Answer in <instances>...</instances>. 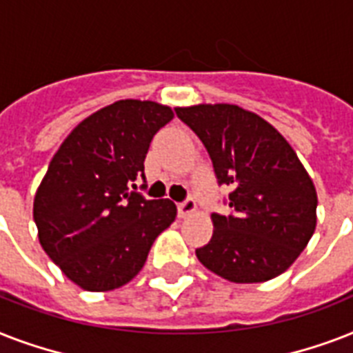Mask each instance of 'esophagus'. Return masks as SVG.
Segmentation results:
<instances>
[{"mask_svg":"<svg viewBox=\"0 0 353 353\" xmlns=\"http://www.w3.org/2000/svg\"><path fill=\"white\" fill-rule=\"evenodd\" d=\"M194 210H196V199L194 198L183 199L181 203L177 205V212H179V216H181V218H187V216H190Z\"/></svg>","mask_w":353,"mask_h":353,"instance_id":"obj_1","label":"esophagus"}]
</instances>
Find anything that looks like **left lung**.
Returning a JSON list of instances; mask_svg holds the SVG:
<instances>
[{
  "instance_id": "1",
  "label": "left lung",
  "mask_w": 353,
  "mask_h": 353,
  "mask_svg": "<svg viewBox=\"0 0 353 353\" xmlns=\"http://www.w3.org/2000/svg\"><path fill=\"white\" fill-rule=\"evenodd\" d=\"M209 152L218 185L231 187L227 216L196 249L205 268L236 284L279 276L304 251L317 223V192L290 143L269 122L232 104L177 108Z\"/></svg>"
}]
</instances>
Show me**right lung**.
I'll use <instances>...</instances> for the list:
<instances>
[{
    "instance_id": "add662e5",
    "label": "right lung",
    "mask_w": 353,
    "mask_h": 353,
    "mask_svg": "<svg viewBox=\"0 0 353 353\" xmlns=\"http://www.w3.org/2000/svg\"><path fill=\"white\" fill-rule=\"evenodd\" d=\"M174 113L119 101L80 122L58 148L34 198L43 251L82 290L121 288L143 269L155 238L176 220L170 199L137 192L150 143Z\"/></svg>"
}]
</instances>
